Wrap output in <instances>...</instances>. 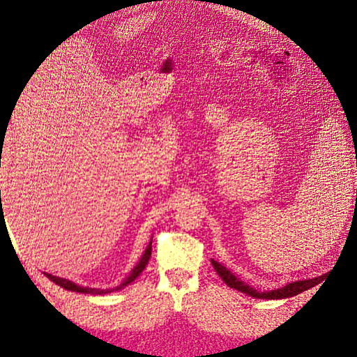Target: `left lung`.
Listing matches in <instances>:
<instances>
[{
  "label": "left lung",
  "mask_w": 357,
  "mask_h": 357,
  "mask_svg": "<svg viewBox=\"0 0 357 357\" xmlns=\"http://www.w3.org/2000/svg\"><path fill=\"white\" fill-rule=\"evenodd\" d=\"M211 265H213V268L216 270V273L224 282L234 288V290H238L241 293H245L248 296H252V298L256 299H287V298H293L296 294H301L302 291H307L310 288H313L314 285H317L322 280L321 276L313 278V279H304V280H294V282L287 284L280 288H276V290H268V291H259V290H255L253 287H250L248 284H245L244 280H241L239 278H236L233 275V273L225 268L224 265H221L219 262L211 259Z\"/></svg>",
  "instance_id": "left-lung-1"
}]
</instances>
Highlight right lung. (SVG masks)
Masks as SVG:
<instances>
[{
    "label": "right lung",
    "instance_id": "right-lung-1",
    "mask_svg": "<svg viewBox=\"0 0 357 357\" xmlns=\"http://www.w3.org/2000/svg\"><path fill=\"white\" fill-rule=\"evenodd\" d=\"M150 256H151V241H150V244L147 245L146 252H144V255L141 256L139 262L136 264L135 267H133V270L130 271V275H128V276H127V278L123 280V282H121L118 287L105 288V290H101V288H89V287H82V285H78V284L72 282V280H69V279H64V278H59V276H53V275H50V273H44V275L47 276V278L52 280V282H55L56 285H59L61 288H64V290L77 291V293H84V294H107V293H112V291H118V290H121V288H124V287H127L128 284H132L133 280L141 275L142 270L146 268V265L149 264Z\"/></svg>",
    "mask_w": 357,
    "mask_h": 357
}]
</instances>
